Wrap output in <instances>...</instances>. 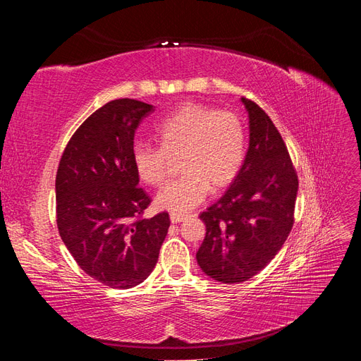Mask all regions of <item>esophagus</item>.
Here are the masks:
<instances>
[{"mask_svg": "<svg viewBox=\"0 0 361 361\" xmlns=\"http://www.w3.org/2000/svg\"><path fill=\"white\" fill-rule=\"evenodd\" d=\"M185 218H187V215H185V214H179V212H171L170 214L171 223H180V221L185 220Z\"/></svg>", "mask_w": 361, "mask_h": 361, "instance_id": "1", "label": "esophagus"}]
</instances>
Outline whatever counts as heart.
<instances>
[{
	"label": "heart",
	"mask_w": 361,
	"mask_h": 361,
	"mask_svg": "<svg viewBox=\"0 0 361 361\" xmlns=\"http://www.w3.org/2000/svg\"><path fill=\"white\" fill-rule=\"evenodd\" d=\"M159 147L138 141L130 150L138 178L159 185L167 178L170 159L179 158L182 176L157 194L161 209L187 212L202 203L211 187L231 183L245 159L247 134L241 117L233 111L187 104L158 123Z\"/></svg>",
	"instance_id": "b5f03b06"
}]
</instances>
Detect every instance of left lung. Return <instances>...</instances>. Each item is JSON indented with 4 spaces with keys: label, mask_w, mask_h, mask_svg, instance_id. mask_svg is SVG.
Returning <instances> with one entry per match:
<instances>
[{
    "label": "left lung",
    "mask_w": 361,
    "mask_h": 361,
    "mask_svg": "<svg viewBox=\"0 0 361 361\" xmlns=\"http://www.w3.org/2000/svg\"><path fill=\"white\" fill-rule=\"evenodd\" d=\"M250 145L241 170L200 218L206 236L197 264L206 276L233 285L255 277L274 259L293 226L298 176L269 116L243 97Z\"/></svg>",
    "instance_id": "left-lung-1"
}]
</instances>
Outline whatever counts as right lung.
<instances>
[{
    "mask_svg": "<svg viewBox=\"0 0 361 361\" xmlns=\"http://www.w3.org/2000/svg\"><path fill=\"white\" fill-rule=\"evenodd\" d=\"M154 106L116 99L75 130L56 178L57 227L80 268L113 289H129L154 271L167 236V212L143 218L150 204L138 187L130 150Z\"/></svg>",
    "mask_w": 361,
    "mask_h": 361,
    "instance_id": "1",
    "label": "right lung"
}]
</instances>
